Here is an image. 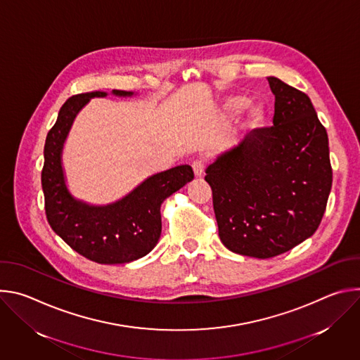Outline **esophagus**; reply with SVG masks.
<instances>
[{
  "instance_id": "1",
  "label": "esophagus",
  "mask_w": 360,
  "mask_h": 360,
  "mask_svg": "<svg viewBox=\"0 0 360 360\" xmlns=\"http://www.w3.org/2000/svg\"><path fill=\"white\" fill-rule=\"evenodd\" d=\"M192 169L196 178H200L203 175V169H205V162L202 160H195L192 162Z\"/></svg>"
}]
</instances>
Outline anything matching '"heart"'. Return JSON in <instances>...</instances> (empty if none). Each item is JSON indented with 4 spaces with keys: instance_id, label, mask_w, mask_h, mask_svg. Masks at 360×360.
<instances>
[{
    "instance_id": "obj_1",
    "label": "heart",
    "mask_w": 360,
    "mask_h": 360,
    "mask_svg": "<svg viewBox=\"0 0 360 360\" xmlns=\"http://www.w3.org/2000/svg\"><path fill=\"white\" fill-rule=\"evenodd\" d=\"M249 104H250V99L246 96H232L225 102L224 114L226 115V118H235L240 112H243L249 107ZM265 120H266L265 108L262 105H256L249 111V115L243 124V128L248 131L259 129L261 127H264Z\"/></svg>"
}]
</instances>
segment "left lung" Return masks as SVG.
Here are the masks:
<instances>
[{"label":"left lung","instance_id":"1","mask_svg":"<svg viewBox=\"0 0 360 360\" xmlns=\"http://www.w3.org/2000/svg\"><path fill=\"white\" fill-rule=\"evenodd\" d=\"M268 82L274 125L253 129L205 171L221 242L259 259L312 236L332 188L328 134L309 96L279 78Z\"/></svg>","mask_w":360,"mask_h":360}]
</instances>
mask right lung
I'll list each match as a JSON object with an SVG mask.
<instances>
[{
	"label": "right lung",
	"instance_id": "add662e5",
	"mask_svg": "<svg viewBox=\"0 0 360 360\" xmlns=\"http://www.w3.org/2000/svg\"><path fill=\"white\" fill-rule=\"evenodd\" d=\"M117 96L134 92L114 89ZM95 91L74 95L58 112L44 146L41 184L45 214L53 231L84 258L102 265L136 261L148 255L161 236V205L193 179L189 165H179L146 178L122 199L108 205H89L71 195L63 168V148L78 112L91 98L107 96Z\"/></svg>",
	"mask_w": 360,
	"mask_h": 360
}]
</instances>
